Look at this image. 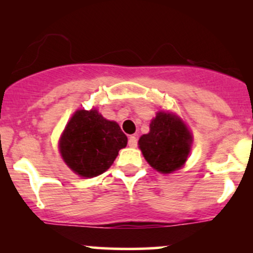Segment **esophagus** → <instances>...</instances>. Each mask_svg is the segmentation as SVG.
I'll list each match as a JSON object with an SVG mask.
<instances>
[{
	"label": "esophagus",
	"mask_w": 253,
	"mask_h": 253,
	"mask_svg": "<svg viewBox=\"0 0 253 253\" xmlns=\"http://www.w3.org/2000/svg\"><path fill=\"white\" fill-rule=\"evenodd\" d=\"M128 145L130 147H136L138 146V139L134 135H130L128 138Z\"/></svg>",
	"instance_id": "obj_1"
}]
</instances>
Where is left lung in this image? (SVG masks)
Instances as JSON below:
<instances>
[{"instance_id":"left-lung-1","label":"left lung","mask_w":253,"mask_h":253,"mask_svg":"<svg viewBox=\"0 0 253 253\" xmlns=\"http://www.w3.org/2000/svg\"><path fill=\"white\" fill-rule=\"evenodd\" d=\"M191 145L189 129L178 118L159 112L151 121L150 132L139 139V147L151 167L170 173L187 161Z\"/></svg>"}]
</instances>
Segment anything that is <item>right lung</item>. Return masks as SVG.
I'll return each instance as SVG.
<instances>
[{
    "label": "right lung",
    "instance_id": "add662e5",
    "mask_svg": "<svg viewBox=\"0 0 253 253\" xmlns=\"http://www.w3.org/2000/svg\"><path fill=\"white\" fill-rule=\"evenodd\" d=\"M127 136L114 121L96 109L77 110L66 125L59 149L68 167L82 177H95L108 170Z\"/></svg>",
    "mask_w": 253,
    "mask_h": 253
}]
</instances>
